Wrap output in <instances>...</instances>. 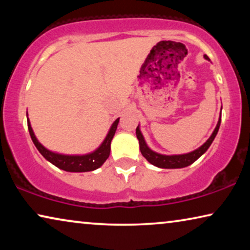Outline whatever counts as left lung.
I'll list each match as a JSON object with an SVG mask.
<instances>
[{
  "mask_svg": "<svg viewBox=\"0 0 250 250\" xmlns=\"http://www.w3.org/2000/svg\"><path fill=\"white\" fill-rule=\"evenodd\" d=\"M206 59H208L207 56H205ZM221 125V118L218 119V123L215 127L213 134L210 135V138L207 140L206 142L204 143L200 148H198L197 150H194L192 152L186 153V155H175V156H165V155H160V153H157L155 151H152L151 149L148 148L146 143L143 139V135L141 134V131H140L139 126L136 127V138L139 140V145H140V150H141L142 156L148 160L150 164L155 165L157 167H160V168H183V167H187L191 165V164L196 162V160L199 158L201 155H204L205 152L207 151V149L209 148L211 142L214 141L215 136H216L218 128H220Z\"/></svg>",
  "mask_w": 250,
  "mask_h": 250,
  "instance_id": "1",
  "label": "left lung"
}]
</instances>
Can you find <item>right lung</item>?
<instances>
[{"label": "right lung", "mask_w": 250, "mask_h": 250, "mask_svg": "<svg viewBox=\"0 0 250 250\" xmlns=\"http://www.w3.org/2000/svg\"><path fill=\"white\" fill-rule=\"evenodd\" d=\"M119 118L116 119L114 124L109 129L108 135L105 136L104 141L102 142V145L99 146V148L93 151L92 153H88V155L84 156H67V155H60V153H56L50 151L46 148L41 145V143L37 141L35 134H34L32 126H30L29 121H27V124H28V131L30 134V138H32L34 145L37 148V150L41 152L44 158L49 160L51 164H53L54 166H57L58 168L66 170V172H90V170H94L100 167L102 164H104L107 158L110 155V143L111 140L114 138L116 129H117Z\"/></svg>", "instance_id": "obj_1"}]
</instances>
